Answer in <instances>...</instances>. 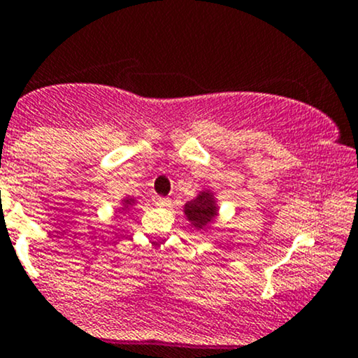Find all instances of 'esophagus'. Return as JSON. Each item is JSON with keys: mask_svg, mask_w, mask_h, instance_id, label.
I'll use <instances>...</instances> for the list:
<instances>
[{"mask_svg": "<svg viewBox=\"0 0 358 358\" xmlns=\"http://www.w3.org/2000/svg\"><path fill=\"white\" fill-rule=\"evenodd\" d=\"M155 203L158 205L159 208H168V207H171V200H170V199H162V196H159V199H156Z\"/></svg>", "mask_w": 358, "mask_h": 358, "instance_id": "1", "label": "esophagus"}]
</instances>
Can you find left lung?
Wrapping results in <instances>:
<instances>
[{
    "label": "left lung",
    "mask_w": 358,
    "mask_h": 358,
    "mask_svg": "<svg viewBox=\"0 0 358 358\" xmlns=\"http://www.w3.org/2000/svg\"><path fill=\"white\" fill-rule=\"evenodd\" d=\"M183 212L187 220L196 231L207 232L219 217V205H217L215 195L208 188H203L195 199L185 203Z\"/></svg>",
    "instance_id": "obj_1"
}]
</instances>
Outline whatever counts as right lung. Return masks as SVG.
Masks as SVG:
<instances>
[{"label": "right lung", "instance_id": "obj_1", "mask_svg": "<svg viewBox=\"0 0 358 358\" xmlns=\"http://www.w3.org/2000/svg\"><path fill=\"white\" fill-rule=\"evenodd\" d=\"M134 203H136V199H134V196H126V199L121 200V207H119V210L127 212Z\"/></svg>", "mask_w": 358, "mask_h": 358}]
</instances>
